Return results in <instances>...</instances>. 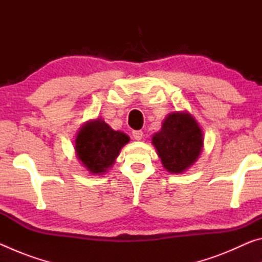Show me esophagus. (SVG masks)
Instances as JSON below:
<instances>
[{
	"label": "esophagus",
	"instance_id": "34e87169",
	"mask_svg": "<svg viewBox=\"0 0 262 262\" xmlns=\"http://www.w3.org/2000/svg\"><path fill=\"white\" fill-rule=\"evenodd\" d=\"M132 134H133V137H134L135 140L140 141L142 139V136H143V132H142V130H133Z\"/></svg>",
	"mask_w": 262,
	"mask_h": 262
}]
</instances>
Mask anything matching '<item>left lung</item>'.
<instances>
[{"mask_svg":"<svg viewBox=\"0 0 262 262\" xmlns=\"http://www.w3.org/2000/svg\"><path fill=\"white\" fill-rule=\"evenodd\" d=\"M152 143L164 167L171 173H181L196 161L203 145L202 132L188 113L168 114L162 130Z\"/></svg>","mask_w":262,"mask_h":262,"instance_id":"obj_1","label":"left lung"}]
</instances>
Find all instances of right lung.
<instances>
[{"mask_svg": "<svg viewBox=\"0 0 262 262\" xmlns=\"http://www.w3.org/2000/svg\"><path fill=\"white\" fill-rule=\"evenodd\" d=\"M129 137L115 132L105 121L97 119L84 125L76 136L77 157L91 173L100 174L111 167Z\"/></svg>", "mask_w": 262, "mask_h": 262, "instance_id": "add662e5", "label": "right lung"}]
</instances>
